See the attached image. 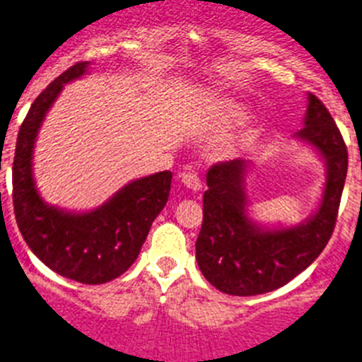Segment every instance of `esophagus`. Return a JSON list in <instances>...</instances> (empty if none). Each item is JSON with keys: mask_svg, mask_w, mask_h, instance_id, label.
Masks as SVG:
<instances>
[{"mask_svg": "<svg viewBox=\"0 0 362 362\" xmlns=\"http://www.w3.org/2000/svg\"><path fill=\"white\" fill-rule=\"evenodd\" d=\"M180 180H182V184L189 189V191L197 192L202 189V180L194 173H182Z\"/></svg>", "mask_w": 362, "mask_h": 362, "instance_id": "obj_1", "label": "esophagus"}]
</instances>
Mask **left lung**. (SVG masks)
Returning a JSON list of instances; mask_svg holds the SVG:
<instances>
[{"instance_id":"left-lung-1","label":"left lung","mask_w":362,"mask_h":362,"mask_svg":"<svg viewBox=\"0 0 362 362\" xmlns=\"http://www.w3.org/2000/svg\"><path fill=\"white\" fill-rule=\"evenodd\" d=\"M295 137L310 144L327 165L318 211L295 227L262 228L248 218L245 175L250 162L235 158L209 170L197 261L219 291L253 296L282 288L318 259L332 235L349 151L330 112L314 94H309L303 128Z\"/></svg>"}]
</instances>
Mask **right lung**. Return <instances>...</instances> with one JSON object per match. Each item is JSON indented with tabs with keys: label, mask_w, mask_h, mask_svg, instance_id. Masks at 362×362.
I'll return each instance as SVG.
<instances>
[{
	"label": "right lung",
	"mask_w": 362,
	"mask_h": 362,
	"mask_svg": "<svg viewBox=\"0 0 362 362\" xmlns=\"http://www.w3.org/2000/svg\"><path fill=\"white\" fill-rule=\"evenodd\" d=\"M87 69L89 62L71 66L30 107L16 143L12 200L19 230L44 264L76 282L105 284L134 264L151 223L168 202L173 175L158 171L137 178L89 212L62 211L40 198L32 170L35 137L64 86L83 76Z\"/></svg>",
	"instance_id": "1"
}]
</instances>
